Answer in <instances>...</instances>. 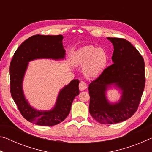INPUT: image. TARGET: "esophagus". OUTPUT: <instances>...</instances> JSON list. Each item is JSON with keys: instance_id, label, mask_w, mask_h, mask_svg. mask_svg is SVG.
<instances>
[{"instance_id": "esophagus-1", "label": "esophagus", "mask_w": 152, "mask_h": 152, "mask_svg": "<svg viewBox=\"0 0 152 152\" xmlns=\"http://www.w3.org/2000/svg\"><path fill=\"white\" fill-rule=\"evenodd\" d=\"M87 88V85L86 84V82H84L83 81H81L80 82L79 84V89L80 91H84V90H86Z\"/></svg>"}]
</instances>
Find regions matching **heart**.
I'll return each mask as SVG.
<instances>
[{
  "label": "heart",
  "instance_id": "obj_1",
  "mask_svg": "<svg viewBox=\"0 0 152 152\" xmlns=\"http://www.w3.org/2000/svg\"><path fill=\"white\" fill-rule=\"evenodd\" d=\"M74 59L77 64L84 65V72L86 76L94 78L99 76L104 69L108 56L103 49L89 45L77 51Z\"/></svg>",
  "mask_w": 152,
  "mask_h": 152
}]
</instances>
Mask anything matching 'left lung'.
I'll return each instance as SVG.
<instances>
[{
    "label": "left lung",
    "mask_w": 152,
    "mask_h": 152,
    "mask_svg": "<svg viewBox=\"0 0 152 152\" xmlns=\"http://www.w3.org/2000/svg\"><path fill=\"white\" fill-rule=\"evenodd\" d=\"M114 46L113 64L89 84V112L100 123L114 124L130 118L137 111L145 87V63L135 47L125 39L107 37ZM114 83L122 91L120 101L109 104L105 96Z\"/></svg>",
    "instance_id": "obj_1"
}]
</instances>
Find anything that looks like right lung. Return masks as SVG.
<instances>
[{
  "mask_svg": "<svg viewBox=\"0 0 152 152\" xmlns=\"http://www.w3.org/2000/svg\"><path fill=\"white\" fill-rule=\"evenodd\" d=\"M62 39L61 35H33L18 48L10 64L11 96L22 116L36 125L53 126L62 122L70 113L74 98L79 94V80H73L61 90L52 110L39 111L30 106L23 92L22 82L28 61L39 58L63 59L65 50Z\"/></svg>",
  "mask_w": 152,
  "mask_h": 152,
  "instance_id": "right-lung-1",
  "label": "right lung"
}]
</instances>
